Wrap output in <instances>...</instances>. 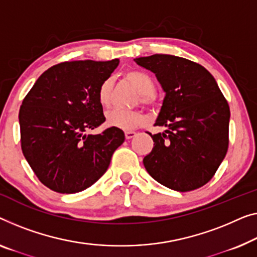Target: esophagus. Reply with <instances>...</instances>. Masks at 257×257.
Listing matches in <instances>:
<instances>
[{
    "mask_svg": "<svg viewBox=\"0 0 257 257\" xmlns=\"http://www.w3.org/2000/svg\"><path fill=\"white\" fill-rule=\"evenodd\" d=\"M124 135H125V139L130 140V139H134V137H135L137 134L135 132H125Z\"/></svg>",
    "mask_w": 257,
    "mask_h": 257,
    "instance_id": "obj_1",
    "label": "esophagus"
}]
</instances>
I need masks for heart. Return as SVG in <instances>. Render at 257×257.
Returning <instances> with one entry per match:
<instances>
[{"instance_id":"b5f03b06","label":"heart","mask_w":257,"mask_h":257,"mask_svg":"<svg viewBox=\"0 0 257 257\" xmlns=\"http://www.w3.org/2000/svg\"><path fill=\"white\" fill-rule=\"evenodd\" d=\"M124 78L139 91L140 102L142 105L151 107L156 104L155 92L156 84L151 76L143 71L130 70L124 74ZM113 80L112 78H106L100 84L98 89V101L102 107H108L110 104V95H112ZM144 117L139 110H118L114 109L107 113L106 123L113 128L130 130L136 128L143 122Z\"/></svg>"}]
</instances>
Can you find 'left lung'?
Instances as JSON below:
<instances>
[{"label":"left lung","instance_id":"1","mask_svg":"<svg viewBox=\"0 0 257 257\" xmlns=\"http://www.w3.org/2000/svg\"><path fill=\"white\" fill-rule=\"evenodd\" d=\"M152 71L165 91L150 134L153 149L144 157L145 170L167 188L189 191L216 173L228 148L229 107L213 76L183 57L155 54L134 60Z\"/></svg>","mask_w":257,"mask_h":257}]
</instances>
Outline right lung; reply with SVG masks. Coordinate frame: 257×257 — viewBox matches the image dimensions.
<instances>
[{"label": "right lung", "instance_id": "1", "mask_svg": "<svg viewBox=\"0 0 257 257\" xmlns=\"http://www.w3.org/2000/svg\"><path fill=\"white\" fill-rule=\"evenodd\" d=\"M118 60L71 61L47 69L19 109L22 151L40 182L61 194L89 188L104 175L124 133L107 128L86 135L105 122L98 89Z\"/></svg>", "mask_w": 257, "mask_h": 257}]
</instances>
